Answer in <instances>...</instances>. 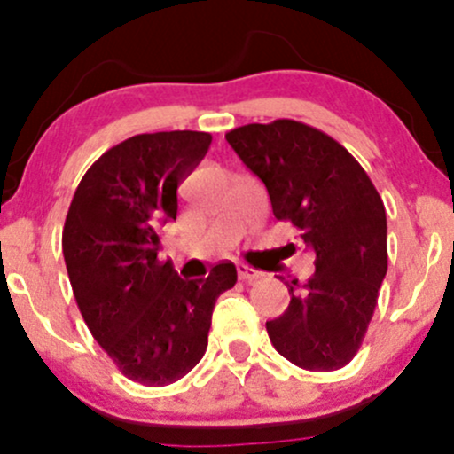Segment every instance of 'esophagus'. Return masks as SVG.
<instances>
[{
  "label": "esophagus",
  "mask_w": 454,
  "mask_h": 454,
  "mask_svg": "<svg viewBox=\"0 0 454 454\" xmlns=\"http://www.w3.org/2000/svg\"><path fill=\"white\" fill-rule=\"evenodd\" d=\"M237 273H239V279H241V281H256V279L262 278V270L247 267V264H239Z\"/></svg>",
  "instance_id": "esophagus-1"
}]
</instances>
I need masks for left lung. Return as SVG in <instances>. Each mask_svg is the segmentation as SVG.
Masks as SVG:
<instances>
[{
	"label": "left lung",
	"instance_id": "8db88e82",
	"mask_svg": "<svg viewBox=\"0 0 454 454\" xmlns=\"http://www.w3.org/2000/svg\"><path fill=\"white\" fill-rule=\"evenodd\" d=\"M226 140L267 187L273 215L293 223L316 256L303 286L286 281L290 305L267 322L270 343L309 372L346 367L388 269L382 198L350 151L301 121L249 123Z\"/></svg>",
	"mask_w": 454,
	"mask_h": 454
}]
</instances>
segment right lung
Here are the masks:
<instances>
[{
  "label": "right lung",
  "mask_w": 454,
  "mask_h": 454,
  "mask_svg": "<svg viewBox=\"0 0 454 454\" xmlns=\"http://www.w3.org/2000/svg\"><path fill=\"white\" fill-rule=\"evenodd\" d=\"M211 134H138L100 155L78 184L61 247L93 340L145 387L181 380L205 356L217 296L237 284L232 262L184 279L160 262V228L176 220V187L200 164Z\"/></svg>",
  "instance_id": "obj_1"
}]
</instances>
